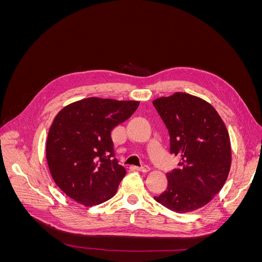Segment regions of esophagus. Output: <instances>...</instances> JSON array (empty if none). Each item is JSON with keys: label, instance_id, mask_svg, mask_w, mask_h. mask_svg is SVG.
Wrapping results in <instances>:
<instances>
[{"label": "esophagus", "instance_id": "obj_1", "mask_svg": "<svg viewBox=\"0 0 262 262\" xmlns=\"http://www.w3.org/2000/svg\"><path fill=\"white\" fill-rule=\"evenodd\" d=\"M136 169L142 172H147L149 170V167L147 165H143V166H140V167H136Z\"/></svg>", "mask_w": 262, "mask_h": 262}]
</instances>
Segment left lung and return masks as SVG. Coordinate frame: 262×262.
Returning a JSON list of instances; mask_svg holds the SVG:
<instances>
[{
	"mask_svg": "<svg viewBox=\"0 0 262 262\" xmlns=\"http://www.w3.org/2000/svg\"><path fill=\"white\" fill-rule=\"evenodd\" d=\"M153 105L168 130L170 153L181 158L166 173L167 188L154 199L177 213L200 209L220 192L231 169L226 126L213 106L190 94L175 93Z\"/></svg>",
	"mask_w": 262,
	"mask_h": 262,
	"instance_id": "obj_1",
	"label": "left lung"
}]
</instances>
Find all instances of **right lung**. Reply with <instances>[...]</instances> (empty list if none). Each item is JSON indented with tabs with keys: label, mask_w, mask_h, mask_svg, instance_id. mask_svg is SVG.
<instances>
[{
	"label": "right lung",
	"mask_w": 262,
	"mask_h": 262,
	"mask_svg": "<svg viewBox=\"0 0 262 262\" xmlns=\"http://www.w3.org/2000/svg\"><path fill=\"white\" fill-rule=\"evenodd\" d=\"M139 105L91 97L68 105L54 118L47 162L55 184L74 201L93 207L116 194L126 171L115 157L112 131Z\"/></svg>",
	"instance_id": "right-lung-1"
}]
</instances>
